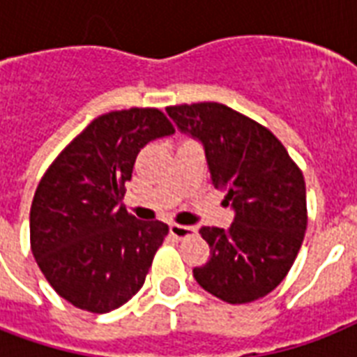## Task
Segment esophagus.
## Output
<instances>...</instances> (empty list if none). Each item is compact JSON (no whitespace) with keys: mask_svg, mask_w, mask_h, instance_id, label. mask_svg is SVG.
I'll return each instance as SVG.
<instances>
[{"mask_svg":"<svg viewBox=\"0 0 357 357\" xmlns=\"http://www.w3.org/2000/svg\"><path fill=\"white\" fill-rule=\"evenodd\" d=\"M196 234V228L195 226H181V224H172L170 226V235H172L174 238H187L190 237V235Z\"/></svg>","mask_w":357,"mask_h":357,"instance_id":"34e87169","label":"esophagus"}]
</instances>
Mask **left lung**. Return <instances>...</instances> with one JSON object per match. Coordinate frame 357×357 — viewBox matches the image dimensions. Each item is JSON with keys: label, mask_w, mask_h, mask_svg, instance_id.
<instances>
[{"label": "left lung", "mask_w": 357, "mask_h": 357, "mask_svg": "<svg viewBox=\"0 0 357 357\" xmlns=\"http://www.w3.org/2000/svg\"><path fill=\"white\" fill-rule=\"evenodd\" d=\"M181 133L200 140L215 189L235 211L228 229H200L211 257L195 280L228 304H248L282 283L307 226L305 181L261 123L217 102L167 107Z\"/></svg>", "instance_id": "obj_1"}]
</instances>
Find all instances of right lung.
Instances as JSON below:
<instances>
[{"label": "right lung", "instance_id": "add662e5", "mask_svg": "<svg viewBox=\"0 0 357 357\" xmlns=\"http://www.w3.org/2000/svg\"><path fill=\"white\" fill-rule=\"evenodd\" d=\"M159 109L111 111L92 120L42 176L31 204V250L59 296L109 313L144 285L165 222L137 220L123 183L150 140L172 135Z\"/></svg>", "mask_w": 357, "mask_h": 357}]
</instances>
